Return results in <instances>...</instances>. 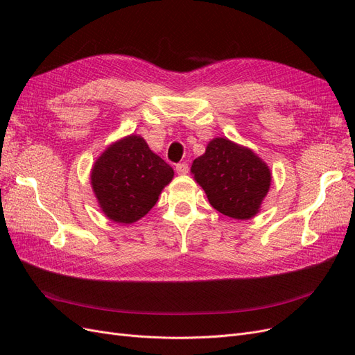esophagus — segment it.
Masks as SVG:
<instances>
[{
  "label": "esophagus",
  "instance_id": "1",
  "mask_svg": "<svg viewBox=\"0 0 355 355\" xmlns=\"http://www.w3.org/2000/svg\"><path fill=\"white\" fill-rule=\"evenodd\" d=\"M176 171H178V175H187L189 171V167L187 163H179L176 166Z\"/></svg>",
  "mask_w": 355,
  "mask_h": 355
}]
</instances>
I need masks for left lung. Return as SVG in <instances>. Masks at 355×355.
Returning <instances> with one entry per match:
<instances>
[{
    "mask_svg": "<svg viewBox=\"0 0 355 355\" xmlns=\"http://www.w3.org/2000/svg\"><path fill=\"white\" fill-rule=\"evenodd\" d=\"M191 175L214 209L237 220L259 213L272 180L270 167L259 155L228 137L211 139L206 153L192 163Z\"/></svg>",
    "mask_w": 355,
    "mask_h": 355,
    "instance_id": "8db88e82",
    "label": "left lung"
}]
</instances>
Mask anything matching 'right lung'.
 <instances>
[{
    "label": "right lung",
    "mask_w": 355,
    "mask_h": 355,
    "mask_svg": "<svg viewBox=\"0 0 355 355\" xmlns=\"http://www.w3.org/2000/svg\"><path fill=\"white\" fill-rule=\"evenodd\" d=\"M173 176V168L149 149L142 136L128 135L112 142L94 161L90 184L105 216L130 225L155 206Z\"/></svg>",
    "instance_id": "add662e5"
}]
</instances>
